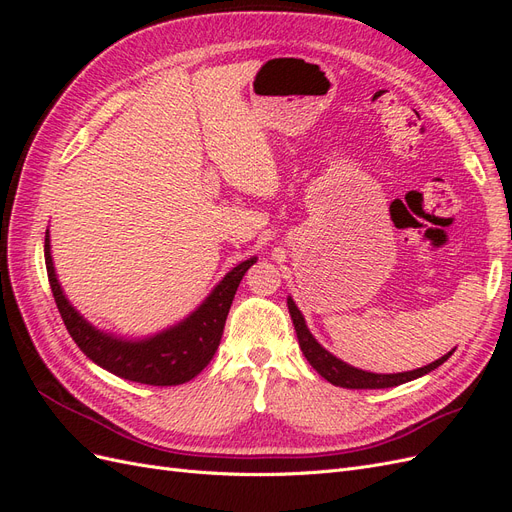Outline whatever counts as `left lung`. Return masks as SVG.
Wrapping results in <instances>:
<instances>
[{
    "label": "left lung",
    "mask_w": 512,
    "mask_h": 512,
    "mask_svg": "<svg viewBox=\"0 0 512 512\" xmlns=\"http://www.w3.org/2000/svg\"><path fill=\"white\" fill-rule=\"evenodd\" d=\"M288 312H290V318L294 324V331H297V337H299V346L305 354V359L309 361V365H312L324 380H329L335 386H344V389H391V386H399L404 382L416 380V378L429 374V371L438 369L448 359V356L455 352V348H453L448 354L440 356L438 361H433L425 367L412 369V371H401V374H374V371L352 367V365L344 363L342 359H337V356L331 354L327 348H322L318 344V339L309 333L301 309L297 307V303L292 301V297H288Z\"/></svg>",
    "instance_id": "left-lung-1"
}]
</instances>
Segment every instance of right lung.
<instances>
[{
    "instance_id": "1",
    "label": "right lung",
    "mask_w": 512,
    "mask_h": 512,
    "mask_svg": "<svg viewBox=\"0 0 512 512\" xmlns=\"http://www.w3.org/2000/svg\"><path fill=\"white\" fill-rule=\"evenodd\" d=\"M256 260L258 258L252 256L243 260L235 269H230L213 286L205 301L192 314L173 324V327H168L156 335L128 339L94 327L68 301L55 273L49 230H46L44 237V262L46 273H49V284L59 314L64 318L66 329L76 346L87 354V359H91L102 369L111 371V374L123 380L151 386H175L190 382L209 365L215 350L220 346L226 316L232 299H235V292L245 271Z\"/></svg>"
}]
</instances>
